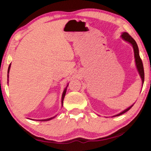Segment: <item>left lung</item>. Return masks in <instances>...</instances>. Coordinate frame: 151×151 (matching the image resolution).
I'll list each match as a JSON object with an SVG mask.
<instances>
[{"label":"left lung","instance_id":"8db88e82","mask_svg":"<svg viewBox=\"0 0 151 151\" xmlns=\"http://www.w3.org/2000/svg\"><path fill=\"white\" fill-rule=\"evenodd\" d=\"M121 37L122 39H123L125 41H127L128 42H129L130 44H131L132 47H133V50H134V58H135V63H136V66H137V70L139 71V73L140 75V78L142 79V85L143 83H144V81H145V73H144V68H143V65H142V60L141 58L140 57V55H139V48H138V46L135 40L132 39V37L131 35H129L128 34L127 32H123L121 35ZM134 105V104H132V106H129V108L125 109L124 111H123L121 112H120L119 114H116V115L113 116H118L121 115V114L125 113V112H127L129 110L131 109V107Z\"/></svg>","mask_w":151,"mask_h":151}]
</instances>
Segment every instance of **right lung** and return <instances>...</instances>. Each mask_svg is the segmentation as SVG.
Returning <instances> with one entry per match:
<instances>
[{"mask_svg":"<svg viewBox=\"0 0 151 151\" xmlns=\"http://www.w3.org/2000/svg\"><path fill=\"white\" fill-rule=\"evenodd\" d=\"M10 68H11V64H10V65L9 66V68H8V78H9V70H10ZM9 81V80H8ZM68 85L66 86V88H65V90L63 91V95H62V100H61V102H62V106L63 104V100H64V98H65V94H66V88H67V86ZM55 116H53V117H51V118L49 119H42V120H39L40 121H50V120L54 119ZM37 121H39V120H37Z\"/></svg>","mask_w":151,"mask_h":151,"instance_id":"obj_1","label":"right lung"}]
</instances>
